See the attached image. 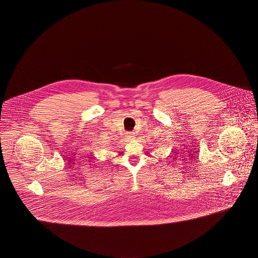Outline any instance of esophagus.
Listing matches in <instances>:
<instances>
[{"label":"esophagus","instance_id":"esophagus-1","mask_svg":"<svg viewBox=\"0 0 258 258\" xmlns=\"http://www.w3.org/2000/svg\"><path fill=\"white\" fill-rule=\"evenodd\" d=\"M128 137H130V138H134L135 135H134V134H128Z\"/></svg>","mask_w":258,"mask_h":258}]
</instances>
